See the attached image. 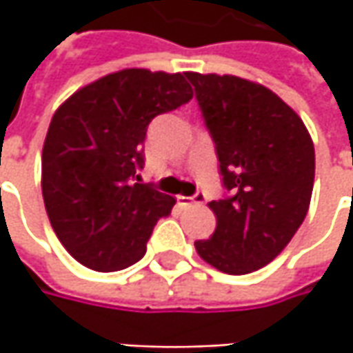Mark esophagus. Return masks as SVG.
Masks as SVG:
<instances>
[{"label":"esophagus","mask_w":353,"mask_h":353,"mask_svg":"<svg viewBox=\"0 0 353 353\" xmlns=\"http://www.w3.org/2000/svg\"><path fill=\"white\" fill-rule=\"evenodd\" d=\"M208 200V196L204 192H196L194 196H179L181 204H204Z\"/></svg>","instance_id":"obj_1"}]
</instances>
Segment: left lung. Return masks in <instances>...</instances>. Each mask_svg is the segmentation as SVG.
Wrapping results in <instances>:
<instances>
[{"instance_id": "left-lung-1", "label": "left lung", "mask_w": 353, "mask_h": 353, "mask_svg": "<svg viewBox=\"0 0 353 353\" xmlns=\"http://www.w3.org/2000/svg\"><path fill=\"white\" fill-rule=\"evenodd\" d=\"M196 92L220 163L224 198L198 255L228 275L271 263L305 222L314 184V145L303 119L261 84L184 72Z\"/></svg>"}]
</instances>
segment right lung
I'll list each match as a JSON object with an SVG mask.
<instances>
[{"instance_id": "1", "label": "right lung", "mask_w": 353, "mask_h": 353, "mask_svg": "<svg viewBox=\"0 0 353 353\" xmlns=\"http://www.w3.org/2000/svg\"><path fill=\"white\" fill-rule=\"evenodd\" d=\"M192 100L184 74L128 68L80 88L54 112L43 147V200L66 251L94 271L137 263L174 198L143 184L153 117Z\"/></svg>"}]
</instances>
